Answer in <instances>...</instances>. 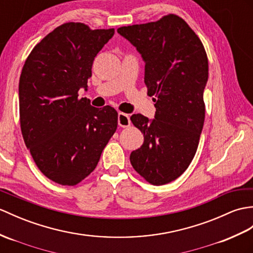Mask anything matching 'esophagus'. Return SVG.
<instances>
[{
  "mask_svg": "<svg viewBox=\"0 0 253 253\" xmlns=\"http://www.w3.org/2000/svg\"><path fill=\"white\" fill-rule=\"evenodd\" d=\"M130 124H131V122H130V117H129V115L120 112L119 113V125L121 127L125 128V127L130 126Z\"/></svg>",
  "mask_w": 253,
  "mask_h": 253,
  "instance_id": "obj_1",
  "label": "esophagus"
}]
</instances>
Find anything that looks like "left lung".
I'll return each instance as SVG.
<instances>
[{"label":"left lung","mask_w":253,"mask_h":253,"mask_svg":"<svg viewBox=\"0 0 253 253\" xmlns=\"http://www.w3.org/2000/svg\"><path fill=\"white\" fill-rule=\"evenodd\" d=\"M145 62L144 83L154 96L155 119L133 114L144 141L130 154L133 169L153 185L167 184L190 166L205 121L204 89L208 58L202 41L174 14L160 20L121 27Z\"/></svg>","instance_id":"8db88e82"}]
</instances>
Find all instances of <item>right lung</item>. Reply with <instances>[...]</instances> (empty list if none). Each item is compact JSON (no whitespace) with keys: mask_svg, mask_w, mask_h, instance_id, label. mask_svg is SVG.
<instances>
[{"mask_svg":"<svg viewBox=\"0 0 253 253\" xmlns=\"http://www.w3.org/2000/svg\"><path fill=\"white\" fill-rule=\"evenodd\" d=\"M114 29L66 22L34 46L19 79L23 140L45 177L73 186L89 175L117 128V112L79 98Z\"/></svg>","mask_w":253,"mask_h":253,"instance_id":"add662e5","label":"right lung"}]
</instances>
